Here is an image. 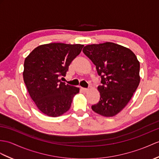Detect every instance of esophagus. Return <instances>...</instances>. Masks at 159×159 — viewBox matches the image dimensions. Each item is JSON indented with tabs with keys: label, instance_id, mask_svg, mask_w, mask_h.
I'll return each instance as SVG.
<instances>
[{
	"label": "esophagus",
	"instance_id": "1",
	"mask_svg": "<svg viewBox=\"0 0 159 159\" xmlns=\"http://www.w3.org/2000/svg\"><path fill=\"white\" fill-rule=\"evenodd\" d=\"M82 90L84 91V92H87L89 91V89L87 88H82Z\"/></svg>",
	"mask_w": 159,
	"mask_h": 159
}]
</instances>
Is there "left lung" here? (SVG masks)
<instances>
[{"label":"left lung","mask_w":159,"mask_h":159,"mask_svg":"<svg viewBox=\"0 0 159 159\" xmlns=\"http://www.w3.org/2000/svg\"><path fill=\"white\" fill-rule=\"evenodd\" d=\"M96 66L102 85L100 100L91 106L103 116L116 115L130 101L139 84V62L131 50L114 43L93 44L83 49Z\"/></svg>","instance_id":"left-lung-1"}]
</instances>
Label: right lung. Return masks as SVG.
I'll use <instances>...</instances> for the list:
<instances>
[{
    "label": "right lung",
    "instance_id": "1",
    "mask_svg": "<svg viewBox=\"0 0 159 159\" xmlns=\"http://www.w3.org/2000/svg\"><path fill=\"white\" fill-rule=\"evenodd\" d=\"M83 45L54 43L37 47L24 61V80L36 106L51 117L62 115L70 109L79 88L60 80Z\"/></svg>",
    "mask_w": 159,
    "mask_h": 159
}]
</instances>
